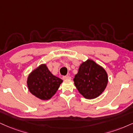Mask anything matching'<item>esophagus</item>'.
Returning <instances> with one entry per match:
<instances>
[{"instance_id": "obj_1", "label": "esophagus", "mask_w": 133, "mask_h": 133, "mask_svg": "<svg viewBox=\"0 0 133 133\" xmlns=\"http://www.w3.org/2000/svg\"><path fill=\"white\" fill-rule=\"evenodd\" d=\"M62 79H63V80H68V79H71V77H69V76H63V77H62Z\"/></svg>"}]
</instances>
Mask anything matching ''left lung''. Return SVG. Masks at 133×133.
<instances>
[{"label":"left lung","instance_id":"1","mask_svg":"<svg viewBox=\"0 0 133 133\" xmlns=\"http://www.w3.org/2000/svg\"><path fill=\"white\" fill-rule=\"evenodd\" d=\"M74 81L80 94L85 98L93 99L98 97L105 89L108 75L102 67L89 59L80 65Z\"/></svg>","mask_w":133,"mask_h":133}]
</instances>
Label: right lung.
Listing matches in <instances>:
<instances>
[{"label": "right lung", "mask_w": 133, "mask_h": 133, "mask_svg": "<svg viewBox=\"0 0 133 133\" xmlns=\"http://www.w3.org/2000/svg\"><path fill=\"white\" fill-rule=\"evenodd\" d=\"M62 80L52 75L45 64L30 74L27 80L30 92L41 100H48L58 90Z\"/></svg>", "instance_id": "add662e5"}]
</instances>
